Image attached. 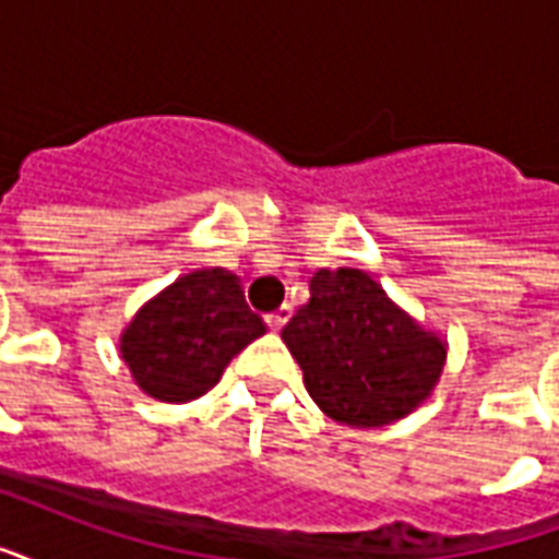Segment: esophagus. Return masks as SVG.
Returning a JSON list of instances; mask_svg holds the SVG:
<instances>
[{
  "label": "esophagus",
  "mask_w": 559,
  "mask_h": 559,
  "mask_svg": "<svg viewBox=\"0 0 559 559\" xmlns=\"http://www.w3.org/2000/svg\"><path fill=\"white\" fill-rule=\"evenodd\" d=\"M289 313H293V310H289V305H281L278 310H272L270 317H266V325H270L272 331H281V328H284V322L289 319Z\"/></svg>",
  "instance_id": "esophagus-1"
}]
</instances>
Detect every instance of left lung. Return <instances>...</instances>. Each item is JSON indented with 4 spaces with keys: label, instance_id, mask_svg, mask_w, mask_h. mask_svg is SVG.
<instances>
[{
    "label": "left lung",
    "instance_id": "obj_1",
    "mask_svg": "<svg viewBox=\"0 0 559 559\" xmlns=\"http://www.w3.org/2000/svg\"><path fill=\"white\" fill-rule=\"evenodd\" d=\"M281 340L310 399L334 421L381 428L419 407L445 366V340L404 313L366 272L319 270Z\"/></svg>",
    "mask_w": 559,
    "mask_h": 559
}]
</instances>
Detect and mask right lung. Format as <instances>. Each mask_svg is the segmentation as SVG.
Here are the masks:
<instances>
[{
  "instance_id": "obj_1",
  "label": "right lung",
  "mask_w": 559,
  "mask_h": 559,
  "mask_svg": "<svg viewBox=\"0 0 559 559\" xmlns=\"http://www.w3.org/2000/svg\"><path fill=\"white\" fill-rule=\"evenodd\" d=\"M261 334L266 325L246 305L240 278L216 266L187 272L146 301L119 336V355L143 393L185 404L216 386Z\"/></svg>"
}]
</instances>
